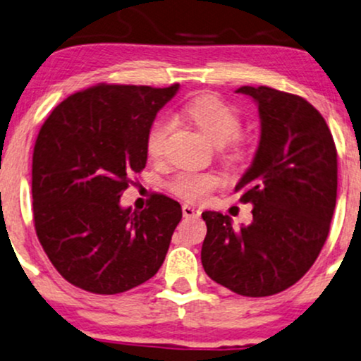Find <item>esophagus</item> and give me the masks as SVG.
<instances>
[{
	"label": "esophagus",
	"instance_id": "obj_1",
	"mask_svg": "<svg viewBox=\"0 0 361 361\" xmlns=\"http://www.w3.org/2000/svg\"><path fill=\"white\" fill-rule=\"evenodd\" d=\"M181 212H183V216L185 218H195V216H200V214H202V212H200V209L190 207V204H183Z\"/></svg>",
	"mask_w": 361,
	"mask_h": 361
}]
</instances>
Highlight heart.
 <instances>
[{"mask_svg": "<svg viewBox=\"0 0 361 361\" xmlns=\"http://www.w3.org/2000/svg\"><path fill=\"white\" fill-rule=\"evenodd\" d=\"M180 118L185 125L198 131L213 145L220 148L226 161L235 163L245 157L246 141L240 135L241 116L233 104L212 93H202L190 98L180 108ZM170 126L165 120H157L148 128L145 149L149 159L158 161L165 153L166 136ZM223 186V178L218 173H178L168 183V190L178 198L188 203L208 202L213 191Z\"/></svg>", "mask_w": 361, "mask_h": 361, "instance_id": "b5f03b06", "label": "heart"}]
</instances>
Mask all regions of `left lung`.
<instances>
[{
	"instance_id": "8db88e82",
	"label": "left lung",
	"mask_w": 361,
	"mask_h": 361,
	"mask_svg": "<svg viewBox=\"0 0 361 361\" xmlns=\"http://www.w3.org/2000/svg\"><path fill=\"white\" fill-rule=\"evenodd\" d=\"M236 93L258 104L262 135L238 185L253 221L235 228L228 214L204 212L207 275L243 296H270L307 273L325 245L336 203L338 161L325 118L296 94L268 86Z\"/></svg>"
}]
</instances>
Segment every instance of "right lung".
<instances>
[{
	"label": "right lung",
	"instance_id": "1",
	"mask_svg": "<svg viewBox=\"0 0 361 361\" xmlns=\"http://www.w3.org/2000/svg\"><path fill=\"white\" fill-rule=\"evenodd\" d=\"M180 85L99 83L63 99L41 126L31 193L38 240L59 275L116 295L157 275L181 207L161 193L131 212L120 198L147 166L148 128Z\"/></svg>",
	"mask_w": 361,
	"mask_h": 361
}]
</instances>
